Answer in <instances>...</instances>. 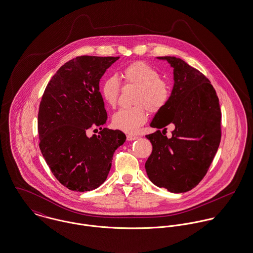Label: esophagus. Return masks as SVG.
Here are the masks:
<instances>
[{"mask_svg": "<svg viewBox=\"0 0 253 253\" xmlns=\"http://www.w3.org/2000/svg\"><path fill=\"white\" fill-rule=\"evenodd\" d=\"M139 137L138 136H134V135H127V140L129 141H132V140H138Z\"/></svg>", "mask_w": 253, "mask_h": 253, "instance_id": "34e87169", "label": "esophagus"}]
</instances>
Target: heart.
Instances as JSON below:
<instances>
[{
    "instance_id": "obj_1",
    "label": "heart",
    "mask_w": 253,
    "mask_h": 253,
    "mask_svg": "<svg viewBox=\"0 0 253 253\" xmlns=\"http://www.w3.org/2000/svg\"><path fill=\"white\" fill-rule=\"evenodd\" d=\"M120 77L124 84L136 87L133 97L135 105L129 109H121L113 114V125L126 133H134L147 119L146 110L150 113L161 111L169 102L170 87L160 78L153 67L144 62H135L124 68ZM103 100L110 107H115L120 93V84L116 78L105 79L100 86Z\"/></svg>"
}]
</instances>
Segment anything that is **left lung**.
Returning <instances> with one entry per match:
<instances>
[{
    "label": "left lung",
    "mask_w": 253,
    "mask_h": 253,
    "mask_svg": "<svg viewBox=\"0 0 253 253\" xmlns=\"http://www.w3.org/2000/svg\"><path fill=\"white\" fill-rule=\"evenodd\" d=\"M173 69V86L167 105L154 115L145 136L152 152L145 163L150 181L171 193L194 188L206 175L221 138V112L216 92L196 69L176 57H157ZM175 125L167 138L165 127ZM164 128L163 134L159 128Z\"/></svg>",
    "instance_id": "obj_1"
}]
</instances>
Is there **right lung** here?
Listing matches in <instances>:
<instances>
[{"label": "right lung", "instance_id": "obj_1", "mask_svg": "<svg viewBox=\"0 0 253 253\" xmlns=\"http://www.w3.org/2000/svg\"><path fill=\"white\" fill-rule=\"evenodd\" d=\"M119 57L80 56L65 63L42 95L38 130L42 154L57 180L68 189L85 192L105 182L114 151L126 136L101 127L108 114L99 83ZM91 126L99 136L88 137Z\"/></svg>", "mask_w": 253, "mask_h": 253}]
</instances>
